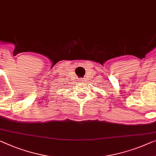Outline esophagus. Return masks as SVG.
Returning <instances> with one entry per match:
<instances>
[{
    "mask_svg": "<svg viewBox=\"0 0 156 156\" xmlns=\"http://www.w3.org/2000/svg\"><path fill=\"white\" fill-rule=\"evenodd\" d=\"M81 81H82V82H84L85 80H84V79H82V80H81Z\"/></svg>",
    "mask_w": 156,
    "mask_h": 156,
    "instance_id": "34e87169",
    "label": "esophagus"
}]
</instances>
